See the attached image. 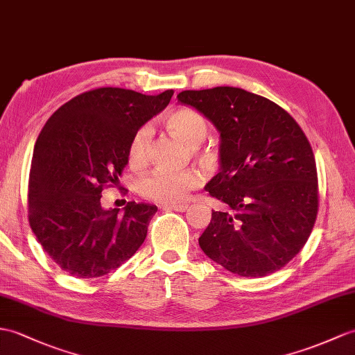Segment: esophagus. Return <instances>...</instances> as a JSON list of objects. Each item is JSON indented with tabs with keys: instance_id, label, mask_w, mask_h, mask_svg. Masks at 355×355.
<instances>
[{
	"instance_id": "obj_1",
	"label": "esophagus",
	"mask_w": 355,
	"mask_h": 355,
	"mask_svg": "<svg viewBox=\"0 0 355 355\" xmlns=\"http://www.w3.org/2000/svg\"><path fill=\"white\" fill-rule=\"evenodd\" d=\"M164 210H174V211H186L189 209L187 204H168L163 205Z\"/></svg>"
}]
</instances>
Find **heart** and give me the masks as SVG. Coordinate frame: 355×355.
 I'll use <instances>...</instances> for the list:
<instances>
[{"mask_svg": "<svg viewBox=\"0 0 355 355\" xmlns=\"http://www.w3.org/2000/svg\"><path fill=\"white\" fill-rule=\"evenodd\" d=\"M168 130L181 142L191 146V151L196 157L204 162H210L213 154L209 148L201 145L207 136L209 125L200 113L189 109V107H177L169 112L164 118ZM153 142V131L150 125L140 127L131 136L127 157L131 166L139 168L150 159ZM201 174L195 169L184 171H168L157 169L142 177L137 183V191L145 200H150L159 204H174L184 200L186 195L201 184Z\"/></svg>", "mask_w": 355, "mask_h": 355, "instance_id": "1", "label": "heart"}]
</instances>
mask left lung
Instances as JSON below:
<instances>
[{"label": "left lung", "mask_w": 355, "mask_h": 355, "mask_svg": "<svg viewBox=\"0 0 355 355\" xmlns=\"http://www.w3.org/2000/svg\"><path fill=\"white\" fill-rule=\"evenodd\" d=\"M177 98L220 133V171L205 191L225 210L211 211L201 250L241 277L284 268L306 245L319 209L307 136L278 104L243 89L183 90Z\"/></svg>", "instance_id": "left-lung-1"}]
</instances>
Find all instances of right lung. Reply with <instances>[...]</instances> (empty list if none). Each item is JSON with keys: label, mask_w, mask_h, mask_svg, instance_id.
<instances>
[{"label": "right lung", "mask_w": 355, "mask_h": 355, "mask_svg": "<svg viewBox=\"0 0 355 355\" xmlns=\"http://www.w3.org/2000/svg\"><path fill=\"white\" fill-rule=\"evenodd\" d=\"M172 95V89L160 95L92 89L59 107L40 131L28 180V222L44 251L69 275H107L144 243L157 207L130 201L119 216L101 207V192L119 181L131 136Z\"/></svg>", "instance_id": "obj_1"}]
</instances>
